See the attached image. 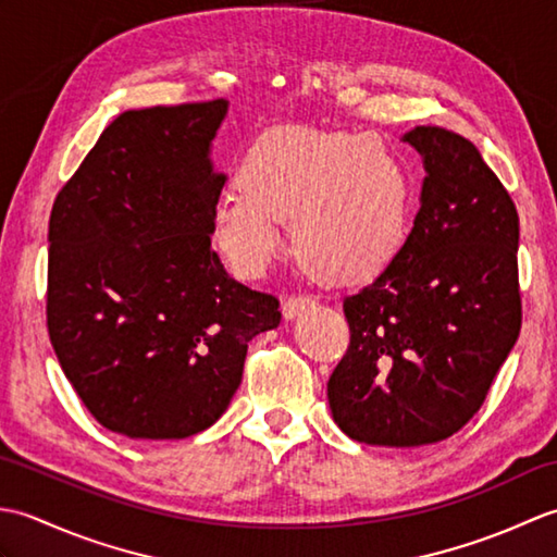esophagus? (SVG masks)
I'll return each mask as SVG.
<instances>
[{
    "label": "esophagus",
    "mask_w": 557,
    "mask_h": 557,
    "mask_svg": "<svg viewBox=\"0 0 557 557\" xmlns=\"http://www.w3.org/2000/svg\"><path fill=\"white\" fill-rule=\"evenodd\" d=\"M311 306H315V299L299 294V297H289L282 301V315H285V321H294V318L304 313L306 309H311Z\"/></svg>",
    "instance_id": "34e87169"
}]
</instances>
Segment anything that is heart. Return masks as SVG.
<instances>
[{"label": "heart", "mask_w": 557, "mask_h": 557, "mask_svg": "<svg viewBox=\"0 0 557 557\" xmlns=\"http://www.w3.org/2000/svg\"><path fill=\"white\" fill-rule=\"evenodd\" d=\"M239 186L212 206L210 234L236 275H263L289 220L299 265L325 285H359L407 244V172L381 140L313 126L270 128L246 150Z\"/></svg>", "instance_id": "b5f03b06"}]
</instances>
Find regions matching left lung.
<instances>
[{
	"label": "left lung",
	"mask_w": 557,
	"mask_h": 557,
	"mask_svg": "<svg viewBox=\"0 0 557 557\" xmlns=\"http://www.w3.org/2000/svg\"><path fill=\"white\" fill-rule=\"evenodd\" d=\"M423 160L419 212L399 256L345 299L351 342L327 381L351 441H445L486 399L522 327L519 218L481 152L447 128L401 136Z\"/></svg>",
	"instance_id": "8db88e82"
}]
</instances>
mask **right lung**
<instances>
[{
    "mask_svg": "<svg viewBox=\"0 0 557 557\" xmlns=\"http://www.w3.org/2000/svg\"><path fill=\"white\" fill-rule=\"evenodd\" d=\"M227 110L212 100L124 112L52 206L54 354L92 417L136 441L215 423L242 385L248 342L282 318L210 246L227 182L210 150Z\"/></svg>",
    "mask_w": 557,
    "mask_h": 557,
    "instance_id": "add662e5",
    "label": "right lung"
}]
</instances>
